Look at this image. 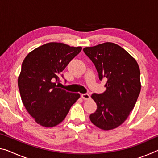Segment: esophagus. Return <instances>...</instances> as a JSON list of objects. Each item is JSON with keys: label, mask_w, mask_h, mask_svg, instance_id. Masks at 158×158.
Returning a JSON list of instances; mask_svg holds the SVG:
<instances>
[{"label": "esophagus", "mask_w": 158, "mask_h": 158, "mask_svg": "<svg viewBox=\"0 0 158 158\" xmlns=\"http://www.w3.org/2000/svg\"><path fill=\"white\" fill-rule=\"evenodd\" d=\"M81 98L84 99V100H89L90 98V96L88 93H84V94H81Z\"/></svg>", "instance_id": "1"}]
</instances>
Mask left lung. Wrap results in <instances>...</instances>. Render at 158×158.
Listing matches in <instances>:
<instances>
[{"instance_id":"left-lung-1","label":"left lung","mask_w":158,"mask_h":158,"mask_svg":"<svg viewBox=\"0 0 158 158\" xmlns=\"http://www.w3.org/2000/svg\"><path fill=\"white\" fill-rule=\"evenodd\" d=\"M83 50L95 65L100 81L107 79L105 91L91 95L97 110L90 115V120L102 130L114 129L127 119L137 100L141 90L139 68L129 53L111 42Z\"/></svg>"}]
</instances>
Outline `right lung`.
<instances>
[{"label": "right lung", "mask_w": 158, "mask_h": 158, "mask_svg": "<svg viewBox=\"0 0 158 158\" xmlns=\"http://www.w3.org/2000/svg\"><path fill=\"white\" fill-rule=\"evenodd\" d=\"M81 51V47L50 42L26 56L21 65L18 86L21 100L37 123L50 127L62 122L80 97L58 87L56 82L68 64ZM66 81V80H65Z\"/></svg>", "instance_id": "right-lung-1"}]
</instances>
